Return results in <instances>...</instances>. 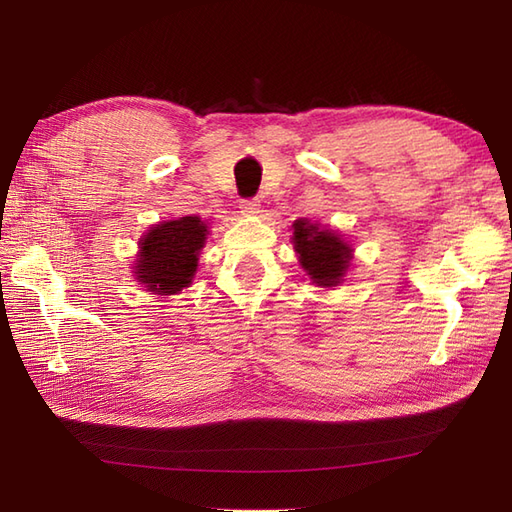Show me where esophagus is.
I'll use <instances>...</instances> for the list:
<instances>
[{
    "instance_id": "esophagus-1",
    "label": "esophagus",
    "mask_w": 512,
    "mask_h": 512,
    "mask_svg": "<svg viewBox=\"0 0 512 512\" xmlns=\"http://www.w3.org/2000/svg\"><path fill=\"white\" fill-rule=\"evenodd\" d=\"M239 209L243 215H247V218H254V215L260 211V203L256 198H245V200H241Z\"/></svg>"
}]
</instances>
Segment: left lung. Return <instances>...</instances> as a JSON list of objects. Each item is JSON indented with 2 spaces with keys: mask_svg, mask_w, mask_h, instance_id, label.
I'll return each mask as SVG.
<instances>
[{
  "mask_svg": "<svg viewBox=\"0 0 512 512\" xmlns=\"http://www.w3.org/2000/svg\"><path fill=\"white\" fill-rule=\"evenodd\" d=\"M292 226L294 252L299 254L301 265L312 280L324 288L342 282L350 262V247L335 232L318 230L316 224H307V220H297Z\"/></svg>",
  "mask_w": 512,
  "mask_h": 512,
  "instance_id": "8db88e82",
  "label": "left lung"
}]
</instances>
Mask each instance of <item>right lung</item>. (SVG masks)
I'll list each match as a JSON object with an SVG mask.
<instances>
[{
  "instance_id": "1",
  "label": "right lung",
  "mask_w": 512,
  "mask_h": 512,
  "mask_svg": "<svg viewBox=\"0 0 512 512\" xmlns=\"http://www.w3.org/2000/svg\"><path fill=\"white\" fill-rule=\"evenodd\" d=\"M207 226L196 215L153 226L141 241L136 262L138 282L156 294H175L192 282L198 250L205 245Z\"/></svg>"
}]
</instances>
